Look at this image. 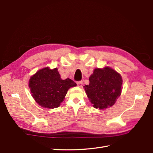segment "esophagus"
<instances>
[{"label": "esophagus", "instance_id": "34e87169", "mask_svg": "<svg viewBox=\"0 0 153 153\" xmlns=\"http://www.w3.org/2000/svg\"><path fill=\"white\" fill-rule=\"evenodd\" d=\"M77 85L78 86V87H82V84H83V82H82V81H79V82H77Z\"/></svg>", "mask_w": 153, "mask_h": 153}]
</instances>
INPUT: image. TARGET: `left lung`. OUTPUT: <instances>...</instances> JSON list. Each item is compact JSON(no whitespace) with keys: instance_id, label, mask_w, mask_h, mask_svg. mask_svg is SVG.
Returning <instances> with one entry per match:
<instances>
[{"instance_id":"1","label":"left lung","mask_w":153,"mask_h":153,"mask_svg":"<svg viewBox=\"0 0 153 153\" xmlns=\"http://www.w3.org/2000/svg\"><path fill=\"white\" fill-rule=\"evenodd\" d=\"M123 79L109 67L96 68L89 77V84L84 86L88 98L96 108L106 109L114 105L122 91Z\"/></svg>"}]
</instances>
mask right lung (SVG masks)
Listing matches in <instances>:
<instances>
[{"mask_svg": "<svg viewBox=\"0 0 153 153\" xmlns=\"http://www.w3.org/2000/svg\"><path fill=\"white\" fill-rule=\"evenodd\" d=\"M76 85L71 79H61L57 68L51 69L48 67L37 71L30 77L29 82L34 100L40 106L48 108L59 107L68 89Z\"/></svg>", "mask_w": 153, "mask_h": 153, "instance_id": "add662e5", "label": "right lung"}]
</instances>
